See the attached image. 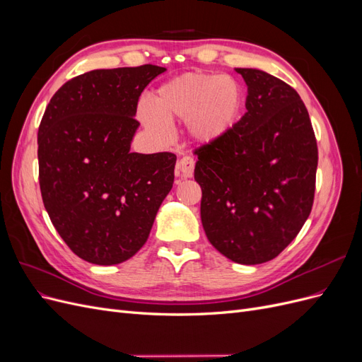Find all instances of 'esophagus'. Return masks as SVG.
<instances>
[{
  "mask_svg": "<svg viewBox=\"0 0 362 362\" xmlns=\"http://www.w3.org/2000/svg\"><path fill=\"white\" fill-rule=\"evenodd\" d=\"M194 170V160L192 157H182L178 160L177 168H175V175H177V180H185L190 178Z\"/></svg>",
  "mask_w": 362,
  "mask_h": 362,
  "instance_id": "1",
  "label": "esophagus"
}]
</instances>
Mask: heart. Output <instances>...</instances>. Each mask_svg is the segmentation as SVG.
Segmentation results:
<instances>
[{"label": "heart", "mask_w": 362, "mask_h": 362, "mask_svg": "<svg viewBox=\"0 0 362 362\" xmlns=\"http://www.w3.org/2000/svg\"><path fill=\"white\" fill-rule=\"evenodd\" d=\"M137 108V119L158 140L170 136V122L185 119L190 137L202 145L216 144L238 122L243 87L231 75L184 72L163 83L151 100Z\"/></svg>", "instance_id": "b5f03b06"}]
</instances>
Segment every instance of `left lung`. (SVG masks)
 Here are the masks:
<instances>
[{"mask_svg":"<svg viewBox=\"0 0 362 362\" xmlns=\"http://www.w3.org/2000/svg\"><path fill=\"white\" fill-rule=\"evenodd\" d=\"M247 86L246 113L231 133L196 154L206 238L238 264L278 257L308 218L319 161L299 93L264 71L235 68Z\"/></svg>","mask_w":362,"mask_h":362,"instance_id":"left-lung-1","label":"left lung"}]
</instances>
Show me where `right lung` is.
<instances>
[{
	"label": "right lung",
	"instance_id": "add662e5",
	"mask_svg": "<svg viewBox=\"0 0 362 362\" xmlns=\"http://www.w3.org/2000/svg\"><path fill=\"white\" fill-rule=\"evenodd\" d=\"M164 71L144 64L86 72L60 87L42 117L43 205L64 243L92 264L136 255L172 189L177 156L131 152L139 96Z\"/></svg>",
	"mask_w": 362,
	"mask_h": 362
}]
</instances>
